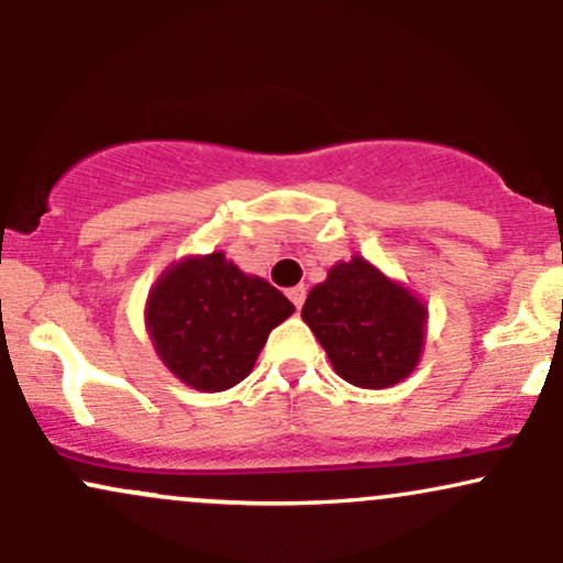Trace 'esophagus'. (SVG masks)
I'll use <instances>...</instances> for the list:
<instances>
[{"mask_svg": "<svg viewBox=\"0 0 563 563\" xmlns=\"http://www.w3.org/2000/svg\"><path fill=\"white\" fill-rule=\"evenodd\" d=\"M288 299L294 301L296 309H301V307H303V299H307V288H303V286H294V288L288 290Z\"/></svg>", "mask_w": 563, "mask_h": 563, "instance_id": "34e87169", "label": "esophagus"}]
</instances>
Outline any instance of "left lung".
Segmentation results:
<instances>
[{"mask_svg": "<svg viewBox=\"0 0 563 563\" xmlns=\"http://www.w3.org/2000/svg\"><path fill=\"white\" fill-rule=\"evenodd\" d=\"M301 320L341 378L360 389H389L421 363L429 307L405 283L352 256L309 290Z\"/></svg>", "mask_w": 563, "mask_h": 563, "instance_id": "1", "label": "left lung"}]
</instances>
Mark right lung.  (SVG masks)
I'll use <instances>...</instances> for the list:
<instances>
[{
  "instance_id": "add662e5",
  "label": "right lung",
  "mask_w": 563,
  "mask_h": 563,
  "mask_svg": "<svg viewBox=\"0 0 563 563\" xmlns=\"http://www.w3.org/2000/svg\"><path fill=\"white\" fill-rule=\"evenodd\" d=\"M294 303L260 275L214 251L172 262L145 301V328L161 363L196 391H224L254 371L267 335Z\"/></svg>"
}]
</instances>
